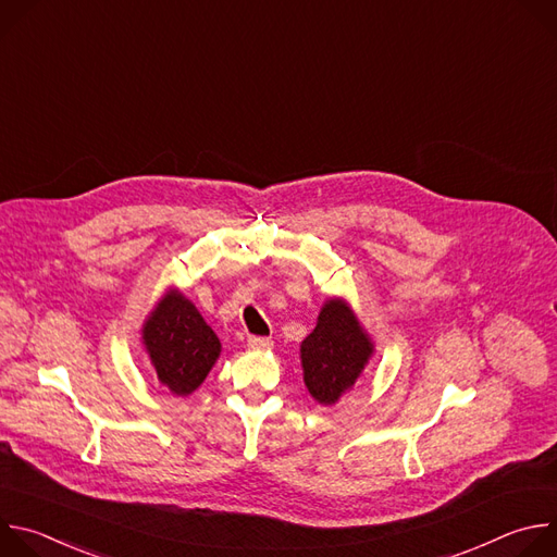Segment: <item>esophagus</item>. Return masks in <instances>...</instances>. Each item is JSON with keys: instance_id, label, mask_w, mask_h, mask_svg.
I'll return each mask as SVG.
<instances>
[{"instance_id": "1", "label": "esophagus", "mask_w": 557, "mask_h": 557, "mask_svg": "<svg viewBox=\"0 0 557 557\" xmlns=\"http://www.w3.org/2000/svg\"><path fill=\"white\" fill-rule=\"evenodd\" d=\"M247 346L253 350H269L273 346V342L269 337H249Z\"/></svg>"}]
</instances>
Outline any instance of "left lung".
<instances>
[{"label": "left lung", "instance_id": "obj_1", "mask_svg": "<svg viewBox=\"0 0 557 557\" xmlns=\"http://www.w3.org/2000/svg\"><path fill=\"white\" fill-rule=\"evenodd\" d=\"M374 355V342L352 306L342 297L324 301L317 326L299 346L304 383L320 406H335L359 381Z\"/></svg>", "mask_w": 557, "mask_h": 557}]
</instances>
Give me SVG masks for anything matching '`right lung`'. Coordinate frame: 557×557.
Segmentation results:
<instances>
[{"instance_id":"obj_1","label":"right lung","mask_w":557,"mask_h":557,"mask_svg":"<svg viewBox=\"0 0 557 557\" xmlns=\"http://www.w3.org/2000/svg\"><path fill=\"white\" fill-rule=\"evenodd\" d=\"M140 342L172 394L189 396L215 366L222 344L200 310L178 288H170L145 317Z\"/></svg>"}]
</instances>
